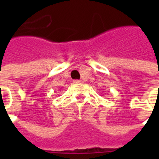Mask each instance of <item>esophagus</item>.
I'll return each instance as SVG.
<instances>
[{"mask_svg":"<svg viewBox=\"0 0 159 159\" xmlns=\"http://www.w3.org/2000/svg\"><path fill=\"white\" fill-rule=\"evenodd\" d=\"M73 83H83V81H82V80H74V81H73Z\"/></svg>","mask_w":159,"mask_h":159,"instance_id":"1","label":"esophagus"}]
</instances>
